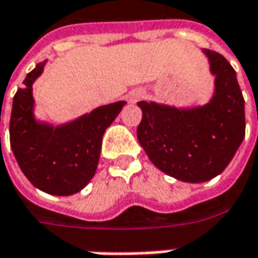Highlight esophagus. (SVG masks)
Returning a JSON list of instances; mask_svg holds the SVG:
<instances>
[{"instance_id":"esophagus-1","label":"esophagus","mask_w":258,"mask_h":258,"mask_svg":"<svg viewBox=\"0 0 258 258\" xmlns=\"http://www.w3.org/2000/svg\"><path fill=\"white\" fill-rule=\"evenodd\" d=\"M144 97H145V91H144L142 88H135V90H132V91L127 94V101L134 104V103L141 101Z\"/></svg>"}]
</instances>
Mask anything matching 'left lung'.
<instances>
[{
  "label": "left lung",
  "instance_id": "obj_1",
  "mask_svg": "<svg viewBox=\"0 0 258 258\" xmlns=\"http://www.w3.org/2000/svg\"><path fill=\"white\" fill-rule=\"evenodd\" d=\"M202 52L215 77V90L206 104L138 103L142 110L136 132L141 147L157 168L184 183H203L219 175L245 135L244 97L237 74L218 52Z\"/></svg>",
  "mask_w": 258,
  "mask_h": 258
}]
</instances>
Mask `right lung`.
Returning a JSON list of instances; mask_svg holds the SVG:
<instances>
[{
    "mask_svg": "<svg viewBox=\"0 0 258 258\" xmlns=\"http://www.w3.org/2000/svg\"><path fill=\"white\" fill-rule=\"evenodd\" d=\"M47 59L37 63L23 81L10 119V144L21 171L39 190L55 196L81 191L94 177L106 129L126 101L100 106L62 124L39 120L34 114L33 84Z\"/></svg>",
    "mask_w": 258,
    "mask_h": 258,
    "instance_id": "add662e5",
    "label": "right lung"
}]
</instances>
